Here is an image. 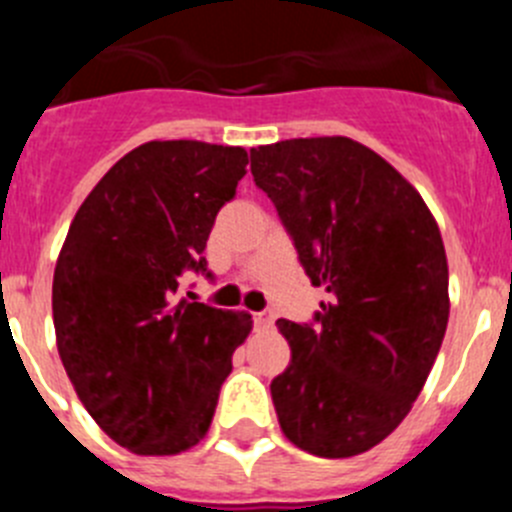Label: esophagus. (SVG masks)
I'll use <instances>...</instances> for the list:
<instances>
[{
    "label": "esophagus",
    "mask_w": 512,
    "mask_h": 512,
    "mask_svg": "<svg viewBox=\"0 0 512 512\" xmlns=\"http://www.w3.org/2000/svg\"><path fill=\"white\" fill-rule=\"evenodd\" d=\"M274 323V315L271 312H253V325L256 328H269Z\"/></svg>",
    "instance_id": "obj_1"
}]
</instances>
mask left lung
<instances>
[{"label":"left lung","mask_w":512,"mask_h":512,"mask_svg":"<svg viewBox=\"0 0 512 512\" xmlns=\"http://www.w3.org/2000/svg\"><path fill=\"white\" fill-rule=\"evenodd\" d=\"M251 174L328 292L312 323H277L292 348L271 382L279 425L307 454H364L410 413L446 333L436 220L400 171L343 135L251 148Z\"/></svg>","instance_id":"8db88e82"}]
</instances>
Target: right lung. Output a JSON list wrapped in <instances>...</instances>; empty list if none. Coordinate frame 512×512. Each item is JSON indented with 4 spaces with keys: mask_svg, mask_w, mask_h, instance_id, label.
I'll return each mask as SVG.
<instances>
[{
    "mask_svg": "<svg viewBox=\"0 0 512 512\" xmlns=\"http://www.w3.org/2000/svg\"><path fill=\"white\" fill-rule=\"evenodd\" d=\"M246 164L241 146L143 143L99 179L66 235L58 354L89 415L133 454L171 456L205 436L251 333L248 312L176 300L187 271L210 277L207 238Z\"/></svg>",
    "mask_w": 512,
    "mask_h": 512,
    "instance_id": "1",
    "label": "right lung"
}]
</instances>
